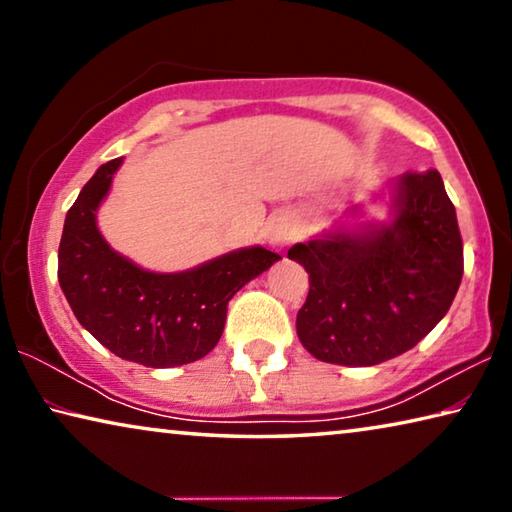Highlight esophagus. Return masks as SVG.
Here are the masks:
<instances>
[{"label":"esophagus","mask_w":512,"mask_h":512,"mask_svg":"<svg viewBox=\"0 0 512 512\" xmlns=\"http://www.w3.org/2000/svg\"><path fill=\"white\" fill-rule=\"evenodd\" d=\"M291 241V228L287 223H275L271 230V244L273 246H287Z\"/></svg>","instance_id":"obj_1"}]
</instances>
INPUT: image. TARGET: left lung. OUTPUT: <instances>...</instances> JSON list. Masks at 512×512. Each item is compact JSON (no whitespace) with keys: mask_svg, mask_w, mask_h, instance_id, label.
Instances as JSON below:
<instances>
[{"mask_svg":"<svg viewBox=\"0 0 512 512\" xmlns=\"http://www.w3.org/2000/svg\"><path fill=\"white\" fill-rule=\"evenodd\" d=\"M397 219L366 235L334 232L296 244L309 293L298 339L318 361L375 366L411 350L454 302L463 277V239L438 171L404 173Z\"/></svg>","mask_w":512,"mask_h":512,"instance_id":"obj_1","label":"left lung"}]
</instances>
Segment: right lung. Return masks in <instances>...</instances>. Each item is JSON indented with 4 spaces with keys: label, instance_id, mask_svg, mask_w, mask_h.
Returning a JSON list of instances; mask_svg holds the SVG:
<instances>
[{
    "label": "right lung",
    "instance_id": "obj_1",
    "mask_svg": "<svg viewBox=\"0 0 512 512\" xmlns=\"http://www.w3.org/2000/svg\"><path fill=\"white\" fill-rule=\"evenodd\" d=\"M119 164L99 167L69 207L58 246L60 289L79 323L121 359L149 368L203 359L221 339L232 296L280 255L255 246L185 273L142 271L103 241L94 221Z\"/></svg>",
    "mask_w": 512,
    "mask_h": 512
}]
</instances>
